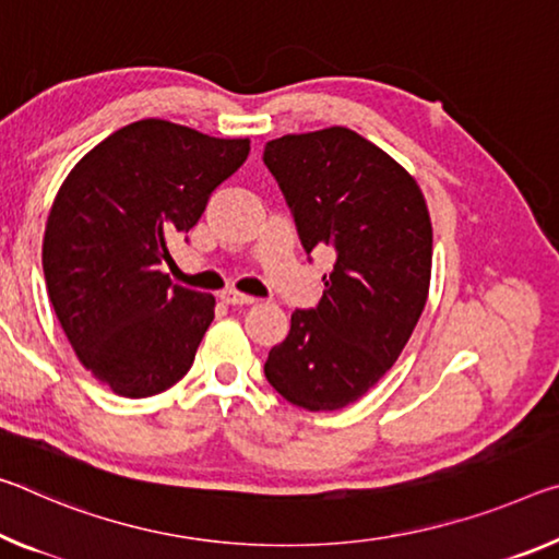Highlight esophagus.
Here are the masks:
<instances>
[{"mask_svg":"<svg viewBox=\"0 0 559 559\" xmlns=\"http://www.w3.org/2000/svg\"><path fill=\"white\" fill-rule=\"evenodd\" d=\"M218 298L224 300V304H228V306H253V304H255V298H253V296L238 294V290H234V288L221 290V296H218Z\"/></svg>","mask_w":559,"mask_h":559,"instance_id":"obj_1","label":"esophagus"}]
</instances>
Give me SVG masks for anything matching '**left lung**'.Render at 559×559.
Here are the masks:
<instances>
[{
    "instance_id": "1",
    "label": "left lung",
    "mask_w": 559,
    "mask_h": 559,
    "mask_svg": "<svg viewBox=\"0 0 559 559\" xmlns=\"http://www.w3.org/2000/svg\"><path fill=\"white\" fill-rule=\"evenodd\" d=\"M263 164L308 259L333 253L321 300L294 311L263 373L288 403L338 411L391 370L423 313L432 265L428 209L401 164L343 127L273 139Z\"/></svg>"
}]
</instances>
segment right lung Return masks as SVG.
Listing matches in <instances>:
<instances>
[{
	"mask_svg": "<svg viewBox=\"0 0 559 559\" xmlns=\"http://www.w3.org/2000/svg\"><path fill=\"white\" fill-rule=\"evenodd\" d=\"M251 152L162 119L114 131L55 199L41 265L49 300L79 360L123 397H148L189 373L216 300L174 286L168 243Z\"/></svg>",
	"mask_w": 559,
	"mask_h": 559,
	"instance_id": "obj_1",
	"label": "right lung"
}]
</instances>
